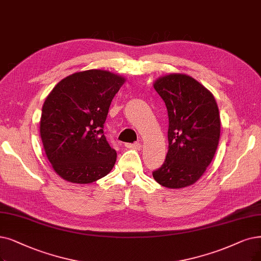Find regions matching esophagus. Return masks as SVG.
Returning <instances> with one entry per match:
<instances>
[{
	"mask_svg": "<svg viewBox=\"0 0 261 261\" xmlns=\"http://www.w3.org/2000/svg\"><path fill=\"white\" fill-rule=\"evenodd\" d=\"M125 147L127 149H132V150H140L141 148V143H126L125 144Z\"/></svg>",
	"mask_w": 261,
	"mask_h": 261,
	"instance_id": "1",
	"label": "esophagus"
}]
</instances>
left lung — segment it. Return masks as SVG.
Segmentation results:
<instances>
[{"instance_id": "left-lung-1", "label": "left lung", "mask_w": 261, "mask_h": 261, "mask_svg": "<svg viewBox=\"0 0 261 261\" xmlns=\"http://www.w3.org/2000/svg\"><path fill=\"white\" fill-rule=\"evenodd\" d=\"M168 111V153L153 178L167 189L180 190L199 180L214 158L221 118L212 93L192 76L180 72L153 83Z\"/></svg>"}]
</instances>
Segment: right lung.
Wrapping results in <instances>:
<instances>
[{
	"label": "right lung",
	"mask_w": 261,
	"mask_h": 261,
	"mask_svg": "<svg viewBox=\"0 0 261 261\" xmlns=\"http://www.w3.org/2000/svg\"><path fill=\"white\" fill-rule=\"evenodd\" d=\"M126 78L103 69L62 79L46 97L39 133L47 159L62 179L89 184L107 175L117 152L103 135L110 103Z\"/></svg>",
	"instance_id": "1"
}]
</instances>
